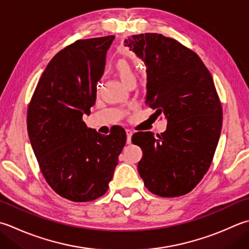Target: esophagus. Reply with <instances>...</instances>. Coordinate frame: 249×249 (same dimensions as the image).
<instances>
[{"mask_svg": "<svg viewBox=\"0 0 249 249\" xmlns=\"http://www.w3.org/2000/svg\"><path fill=\"white\" fill-rule=\"evenodd\" d=\"M131 136H133V131L130 129H126V142H127V144L131 142Z\"/></svg>", "mask_w": 249, "mask_h": 249, "instance_id": "34e87169", "label": "esophagus"}]
</instances>
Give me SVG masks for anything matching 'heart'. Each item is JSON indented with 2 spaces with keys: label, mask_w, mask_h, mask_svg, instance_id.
<instances>
[{
  "label": "heart",
  "mask_w": 249,
  "mask_h": 249,
  "mask_svg": "<svg viewBox=\"0 0 249 249\" xmlns=\"http://www.w3.org/2000/svg\"><path fill=\"white\" fill-rule=\"evenodd\" d=\"M114 68L121 81L123 82L125 85H127L130 81H134L136 79L133 67L130 66V63L128 61H126L124 59H120L116 61Z\"/></svg>",
  "instance_id": "b5f03b06"
}]
</instances>
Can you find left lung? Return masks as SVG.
Instances as JSON below:
<instances>
[{
    "label": "left lung",
    "mask_w": 249,
    "mask_h": 249,
    "mask_svg": "<svg viewBox=\"0 0 249 249\" xmlns=\"http://www.w3.org/2000/svg\"><path fill=\"white\" fill-rule=\"evenodd\" d=\"M124 45L147 67L145 104L167 120L157 138L151 131L133 136L142 150L139 175L153 194L183 196L207 173L220 137L222 108L213 77L196 53L162 34H136Z\"/></svg>",
    "instance_id": "1"
}]
</instances>
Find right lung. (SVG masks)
Instances as JSON below:
<instances>
[{
  "label": "right lung",
  "instance_id": "1",
  "mask_svg": "<svg viewBox=\"0 0 249 249\" xmlns=\"http://www.w3.org/2000/svg\"><path fill=\"white\" fill-rule=\"evenodd\" d=\"M114 37L79 40L56 53L28 108V135L43 176L53 191L73 202L104 196L126 142L122 127L105 136L83 121L96 102Z\"/></svg>",
  "mask_w": 249,
  "mask_h": 249
}]
</instances>
